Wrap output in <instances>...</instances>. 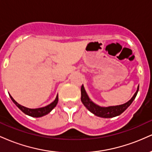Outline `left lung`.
I'll use <instances>...</instances> for the list:
<instances>
[{
    "label": "left lung",
    "instance_id": "obj_1",
    "mask_svg": "<svg viewBox=\"0 0 152 152\" xmlns=\"http://www.w3.org/2000/svg\"><path fill=\"white\" fill-rule=\"evenodd\" d=\"M139 86H138L137 90L136 91V93L134 94L132 99H130L129 102H127L125 104H121V105L118 106H108V107H102L97 104H94V103L91 101V99L88 97V96L87 95L86 91H85L84 87L83 85L81 86V102L83 103V104L86 106V108L88 111H91L92 114H94L96 116H99V117L102 118H112L115 117V116H117L118 115H120L124 111L126 110L127 108L133 102L134 99L137 96L138 91H139Z\"/></svg>",
    "mask_w": 152,
    "mask_h": 152
}]
</instances>
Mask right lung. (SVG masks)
Masks as SVG:
<instances>
[{"label": "right lung", "instance_id": "obj_1", "mask_svg": "<svg viewBox=\"0 0 152 152\" xmlns=\"http://www.w3.org/2000/svg\"><path fill=\"white\" fill-rule=\"evenodd\" d=\"M11 100L13 101V102L18 106V108L20 110H21L23 112L24 114H26V115H28V116H32V117H41V116H45V115L48 114V113H50V111H52V109L56 106V104H58V95L56 96V98L55 100L53 101V102L50 103L49 105L44 106V107L42 108H38V109H28V108H26L25 106H21L20 104H19L17 103L13 99V97L9 95Z\"/></svg>", "mask_w": 152, "mask_h": 152}]
</instances>
